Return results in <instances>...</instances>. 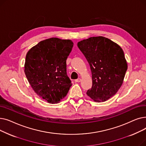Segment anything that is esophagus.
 I'll use <instances>...</instances> for the list:
<instances>
[{
    "label": "esophagus",
    "instance_id": "esophagus-1",
    "mask_svg": "<svg viewBox=\"0 0 146 146\" xmlns=\"http://www.w3.org/2000/svg\"><path fill=\"white\" fill-rule=\"evenodd\" d=\"M81 81V79L80 78H79L78 79H76L75 80V82H80Z\"/></svg>",
    "mask_w": 146,
    "mask_h": 146
}]
</instances>
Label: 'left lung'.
<instances>
[{
  "instance_id": "8db88e82",
  "label": "left lung",
  "mask_w": 146,
  "mask_h": 146,
  "mask_svg": "<svg viewBox=\"0 0 146 146\" xmlns=\"http://www.w3.org/2000/svg\"><path fill=\"white\" fill-rule=\"evenodd\" d=\"M89 64L92 86L86 94L95 102L108 100L121 86L127 70L124 51L104 36H94L78 43Z\"/></svg>"
}]
</instances>
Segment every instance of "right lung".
<instances>
[{
    "label": "right lung",
    "instance_id": "right-lung-1",
    "mask_svg": "<svg viewBox=\"0 0 146 146\" xmlns=\"http://www.w3.org/2000/svg\"><path fill=\"white\" fill-rule=\"evenodd\" d=\"M73 42L51 38L38 43L27 54L26 77L35 92L50 104L58 103L72 86L67 74L66 60Z\"/></svg>",
    "mask_w": 146,
    "mask_h": 146
}]
</instances>
